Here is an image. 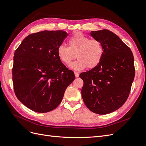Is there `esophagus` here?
Listing matches in <instances>:
<instances>
[{
    "instance_id": "1",
    "label": "esophagus",
    "mask_w": 146,
    "mask_h": 146,
    "mask_svg": "<svg viewBox=\"0 0 146 146\" xmlns=\"http://www.w3.org/2000/svg\"><path fill=\"white\" fill-rule=\"evenodd\" d=\"M74 75H75V76H76V78H78V77H79V73L76 72H74Z\"/></svg>"
}]
</instances>
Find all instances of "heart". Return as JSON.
I'll list each match as a JSON object with an SVG mask.
<instances>
[{
    "label": "heart",
    "instance_id": "heart-1",
    "mask_svg": "<svg viewBox=\"0 0 146 146\" xmlns=\"http://www.w3.org/2000/svg\"><path fill=\"white\" fill-rule=\"evenodd\" d=\"M68 46L61 44L57 48L59 60L68 64L75 58L78 60L69 65L70 68L80 71L87 67H96L101 61L104 55V47L100 40L90 39L81 32H77L68 40Z\"/></svg>",
    "mask_w": 146,
    "mask_h": 146
}]
</instances>
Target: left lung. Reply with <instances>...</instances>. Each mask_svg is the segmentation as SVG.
Returning a JSON list of instances; mask_svg holds the SVG:
<instances>
[{
    "mask_svg": "<svg viewBox=\"0 0 146 146\" xmlns=\"http://www.w3.org/2000/svg\"><path fill=\"white\" fill-rule=\"evenodd\" d=\"M90 35L101 42L104 55L96 67L80 74L84 81L82 97L90 111L106 115L119 109L127 100L135 74L133 55L114 33L102 30Z\"/></svg>",
    "mask_w": 146,
    "mask_h": 146,
    "instance_id": "obj_1",
    "label": "left lung"
}]
</instances>
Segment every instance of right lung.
I'll return each mask as SVG.
<instances>
[{"label":"right lung","instance_id":"1","mask_svg":"<svg viewBox=\"0 0 146 146\" xmlns=\"http://www.w3.org/2000/svg\"><path fill=\"white\" fill-rule=\"evenodd\" d=\"M67 36L62 30L37 32L27 36L15 51L14 90L18 100L33 111L46 113L56 109L74 81L73 72L57 54L58 46Z\"/></svg>","mask_w":146,"mask_h":146}]
</instances>
